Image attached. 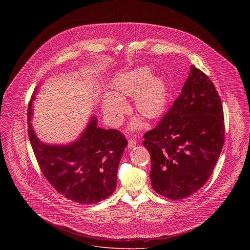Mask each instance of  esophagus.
Listing matches in <instances>:
<instances>
[{"label":"esophagus","instance_id":"obj_1","mask_svg":"<svg viewBox=\"0 0 250 250\" xmlns=\"http://www.w3.org/2000/svg\"><path fill=\"white\" fill-rule=\"evenodd\" d=\"M136 145H137V142H136L135 140H132V139H131V140L128 141V148H130V149H131V148H134Z\"/></svg>","mask_w":250,"mask_h":250}]
</instances>
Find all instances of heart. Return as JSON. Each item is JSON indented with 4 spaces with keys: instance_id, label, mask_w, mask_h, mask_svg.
<instances>
[{
    "instance_id": "b5f03b06",
    "label": "heart",
    "mask_w": 250,
    "mask_h": 250,
    "mask_svg": "<svg viewBox=\"0 0 250 250\" xmlns=\"http://www.w3.org/2000/svg\"><path fill=\"white\" fill-rule=\"evenodd\" d=\"M112 93L102 99L105 114L113 123L121 122L126 111L124 98L134 96V107L143 117L155 119L161 116L167 103V86L163 76L152 74L149 67L143 66L119 74L112 82ZM142 123L135 121L133 129H141Z\"/></svg>"
}]
</instances>
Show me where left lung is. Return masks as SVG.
Wrapping results in <instances>:
<instances>
[{
    "instance_id": "left-lung-1",
    "label": "left lung",
    "mask_w": 250,
    "mask_h": 250,
    "mask_svg": "<svg viewBox=\"0 0 250 250\" xmlns=\"http://www.w3.org/2000/svg\"><path fill=\"white\" fill-rule=\"evenodd\" d=\"M143 139L157 193L178 200L202 188L224 143L222 104L209 77L191 65L180 96Z\"/></svg>"
}]
</instances>
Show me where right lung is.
I'll return each mask as SVG.
<instances>
[{"mask_svg": "<svg viewBox=\"0 0 250 250\" xmlns=\"http://www.w3.org/2000/svg\"><path fill=\"white\" fill-rule=\"evenodd\" d=\"M29 105L28 131L39 167L53 188L67 199L80 204H94L109 197L116 188L117 168L125 137L117 130L97 127L95 115L78 139L66 144L42 143L31 123L33 101Z\"/></svg>", "mask_w": 250, "mask_h": 250, "instance_id": "add662e5", "label": "right lung"}]
</instances>
